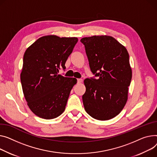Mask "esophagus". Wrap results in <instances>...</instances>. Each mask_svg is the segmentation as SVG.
Wrapping results in <instances>:
<instances>
[{"mask_svg": "<svg viewBox=\"0 0 157 157\" xmlns=\"http://www.w3.org/2000/svg\"><path fill=\"white\" fill-rule=\"evenodd\" d=\"M82 82V79H78V83H81Z\"/></svg>", "mask_w": 157, "mask_h": 157, "instance_id": "esophagus-1", "label": "esophagus"}]
</instances>
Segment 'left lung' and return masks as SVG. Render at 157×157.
I'll list each match as a JSON object with an SVG mask.
<instances>
[{"label":"left lung","instance_id":"1","mask_svg":"<svg viewBox=\"0 0 157 157\" xmlns=\"http://www.w3.org/2000/svg\"><path fill=\"white\" fill-rule=\"evenodd\" d=\"M81 42L85 45L91 71L98 77L84 81L85 109L95 119H111L121 112L128 100L132 78L128 50L110 36L85 37Z\"/></svg>","mask_w":157,"mask_h":157}]
</instances>
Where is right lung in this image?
Listing matches in <instances>:
<instances>
[{"instance_id":"right-lung-1","label":"right lung","mask_w":157,"mask_h":157,"mask_svg":"<svg viewBox=\"0 0 157 157\" xmlns=\"http://www.w3.org/2000/svg\"><path fill=\"white\" fill-rule=\"evenodd\" d=\"M78 39L47 35L29 46L23 56L21 82L28 105L36 116L45 119L59 117L65 110L75 78L58 75Z\"/></svg>"}]
</instances>
